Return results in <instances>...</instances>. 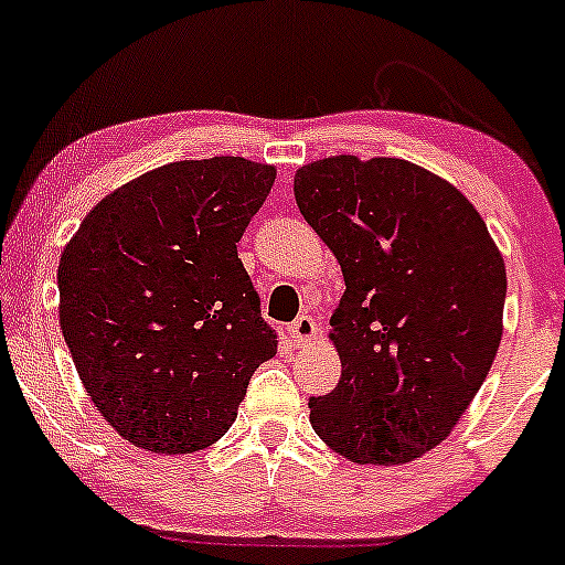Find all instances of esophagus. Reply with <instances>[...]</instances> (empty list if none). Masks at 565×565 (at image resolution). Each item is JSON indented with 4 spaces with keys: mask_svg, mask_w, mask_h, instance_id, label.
Instances as JSON below:
<instances>
[{
    "mask_svg": "<svg viewBox=\"0 0 565 565\" xmlns=\"http://www.w3.org/2000/svg\"><path fill=\"white\" fill-rule=\"evenodd\" d=\"M316 337H319V323H316V319H310V316H300V319L289 327V340L295 348L310 345Z\"/></svg>",
    "mask_w": 565,
    "mask_h": 565,
    "instance_id": "esophagus-1",
    "label": "esophagus"
}]
</instances>
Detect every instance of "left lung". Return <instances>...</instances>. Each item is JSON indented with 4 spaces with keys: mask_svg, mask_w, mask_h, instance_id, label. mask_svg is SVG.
Wrapping results in <instances>:
<instances>
[{
    "mask_svg": "<svg viewBox=\"0 0 565 565\" xmlns=\"http://www.w3.org/2000/svg\"><path fill=\"white\" fill-rule=\"evenodd\" d=\"M295 201L345 278L329 319L342 374L310 398V425L350 462H414L446 440L494 364L502 255L459 188L404 159L310 161Z\"/></svg>",
    "mask_w": 565,
    "mask_h": 565,
    "instance_id": "1",
    "label": "left lung"
}]
</instances>
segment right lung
<instances>
[{"instance_id": "add662e5", "label": "right lung", "mask_w": 565, "mask_h": 565, "mask_svg": "<svg viewBox=\"0 0 565 565\" xmlns=\"http://www.w3.org/2000/svg\"><path fill=\"white\" fill-rule=\"evenodd\" d=\"M276 167L172 161L100 199L63 246L61 329L100 417L153 454L231 430L255 369L276 355L236 244Z\"/></svg>"}]
</instances>
